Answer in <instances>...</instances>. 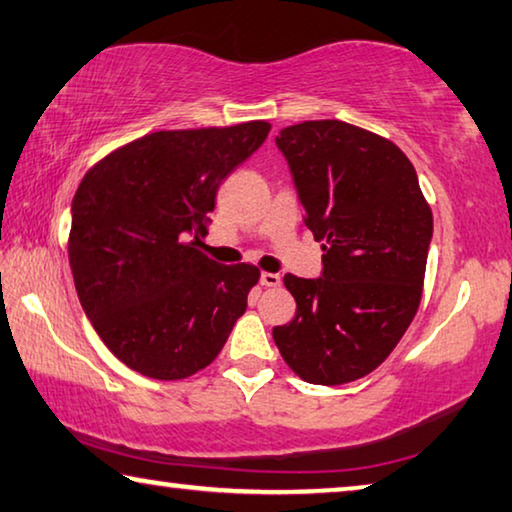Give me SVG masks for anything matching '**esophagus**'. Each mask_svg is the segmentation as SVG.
<instances>
[{
  "instance_id": "34e87169",
  "label": "esophagus",
  "mask_w": 512,
  "mask_h": 512,
  "mask_svg": "<svg viewBox=\"0 0 512 512\" xmlns=\"http://www.w3.org/2000/svg\"><path fill=\"white\" fill-rule=\"evenodd\" d=\"M264 287H280L282 285V278L278 273H262V278H259Z\"/></svg>"
}]
</instances>
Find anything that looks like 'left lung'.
Segmentation results:
<instances>
[{"label":"left lung","mask_w":512,"mask_h":512,"mask_svg":"<svg viewBox=\"0 0 512 512\" xmlns=\"http://www.w3.org/2000/svg\"><path fill=\"white\" fill-rule=\"evenodd\" d=\"M323 278L285 275L296 316L273 328L289 369L344 385L383 364L419 310L433 212L399 145L342 120L280 132Z\"/></svg>","instance_id":"1"}]
</instances>
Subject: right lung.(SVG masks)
<instances>
[{
  "label": "right lung",
  "instance_id": "add662e5",
  "mask_svg": "<svg viewBox=\"0 0 512 512\" xmlns=\"http://www.w3.org/2000/svg\"><path fill=\"white\" fill-rule=\"evenodd\" d=\"M271 125L164 129L97 161L72 200L68 255L81 307L129 369L182 380L209 367L259 282L202 253L216 191Z\"/></svg>",
  "mask_w": 512,
  "mask_h": 512
}]
</instances>
